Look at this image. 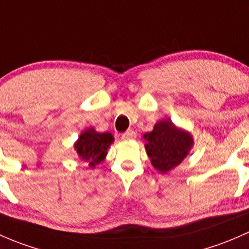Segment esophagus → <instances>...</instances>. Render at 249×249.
Listing matches in <instances>:
<instances>
[{"instance_id":"esophagus-1","label":"esophagus","mask_w":249,"mask_h":249,"mask_svg":"<svg viewBox=\"0 0 249 249\" xmlns=\"http://www.w3.org/2000/svg\"><path fill=\"white\" fill-rule=\"evenodd\" d=\"M135 138H137V133L132 129L127 130V132L122 134V139L124 140H132V139H135Z\"/></svg>"}]
</instances>
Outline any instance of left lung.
Listing matches in <instances>:
<instances>
[{
  "label": "left lung",
  "instance_id": "obj_1",
  "mask_svg": "<svg viewBox=\"0 0 249 249\" xmlns=\"http://www.w3.org/2000/svg\"><path fill=\"white\" fill-rule=\"evenodd\" d=\"M142 138L151 164L160 174L169 173L180 165L194 146L191 133L170 120L158 121L152 132L145 133Z\"/></svg>",
  "mask_w": 249,
  "mask_h": 249
}]
</instances>
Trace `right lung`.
Listing matches in <instances>:
<instances>
[{
	"mask_svg": "<svg viewBox=\"0 0 249 249\" xmlns=\"http://www.w3.org/2000/svg\"><path fill=\"white\" fill-rule=\"evenodd\" d=\"M112 142L114 137L111 133H99L93 127H89L79 135L74 142V150L83 162L93 169L106 160L107 148Z\"/></svg>",
	"mask_w": 249,
	"mask_h": 249,
	"instance_id": "obj_1",
	"label": "right lung"
}]
</instances>
